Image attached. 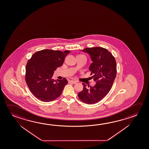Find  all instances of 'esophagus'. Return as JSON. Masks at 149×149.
Masks as SVG:
<instances>
[{"instance_id": "34e87169", "label": "esophagus", "mask_w": 149, "mask_h": 149, "mask_svg": "<svg viewBox=\"0 0 149 149\" xmlns=\"http://www.w3.org/2000/svg\"><path fill=\"white\" fill-rule=\"evenodd\" d=\"M69 83L76 84V81H73V80H71V81H69Z\"/></svg>"}]
</instances>
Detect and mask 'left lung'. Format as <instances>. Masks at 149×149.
Returning a JSON list of instances; mask_svg holds the SVG:
<instances>
[{"mask_svg":"<svg viewBox=\"0 0 149 149\" xmlns=\"http://www.w3.org/2000/svg\"><path fill=\"white\" fill-rule=\"evenodd\" d=\"M82 51L91 56L93 63L89 70L96 82L94 86L87 87L84 83L83 89L78 94L81 101L87 104H94L100 101L111 88L116 74V61L112 54L102 47H87Z\"/></svg>","mask_w":149,"mask_h":149,"instance_id":"left-lung-1","label":"left lung"}]
</instances>
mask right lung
I'll use <instances>...</instances> for the list:
<instances>
[{
  "instance_id": "add662e5",
  "label": "right lung",
  "mask_w": 149,
  "mask_h": 149,
  "mask_svg": "<svg viewBox=\"0 0 149 149\" xmlns=\"http://www.w3.org/2000/svg\"><path fill=\"white\" fill-rule=\"evenodd\" d=\"M60 51L43 50L34 53L28 60L26 68V81L34 96L42 102H51L60 96L68 81L65 78L55 81L54 71L62 65L70 53Z\"/></svg>"
}]
</instances>
